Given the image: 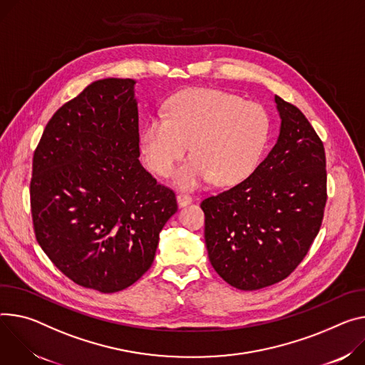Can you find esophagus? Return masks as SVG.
Returning a JSON list of instances; mask_svg holds the SVG:
<instances>
[{
    "label": "esophagus",
    "instance_id": "obj_1",
    "mask_svg": "<svg viewBox=\"0 0 365 365\" xmlns=\"http://www.w3.org/2000/svg\"><path fill=\"white\" fill-rule=\"evenodd\" d=\"M189 204H192V196H189V195H185V193H179L178 195V205L179 207H186V205H189Z\"/></svg>",
    "mask_w": 365,
    "mask_h": 365
}]
</instances>
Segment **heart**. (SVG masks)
<instances>
[{"mask_svg":"<svg viewBox=\"0 0 365 365\" xmlns=\"http://www.w3.org/2000/svg\"><path fill=\"white\" fill-rule=\"evenodd\" d=\"M165 115L150 116L140 130L147 168L168 178L190 144L193 153L175 185L193 190L215 180L231 186L249 178L267 150L271 122L260 105L217 88H186L172 96Z\"/></svg>","mask_w":365,"mask_h":365,"instance_id":"1","label":"heart"}]
</instances>
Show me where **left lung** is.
Masks as SVG:
<instances>
[{
  "label": "left lung",
  "instance_id": "obj_1",
  "mask_svg": "<svg viewBox=\"0 0 365 365\" xmlns=\"http://www.w3.org/2000/svg\"><path fill=\"white\" fill-rule=\"evenodd\" d=\"M275 145L242 183L202 201L215 272L253 291L287 278L307 255L326 205L323 143L307 118L275 96Z\"/></svg>",
  "mask_w": 365,
  "mask_h": 365
}]
</instances>
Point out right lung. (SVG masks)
Wrapping results in <instances>:
<instances>
[{"instance_id":"1","label":"right lung","mask_w":365,"mask_h":365,"mask_svg":"<svg viewBox=\"0 0 365 365\" xmlns=\"http://www.w3.org/2000/svg\"><path fill=\"white\" fill-rule=\"evenodd\" d=\"M135 80L88 84L48 122L33 155L36 239L76 284L118 292L151 267L173 190L140 163Z\"/></svg>"}]
</instances>
